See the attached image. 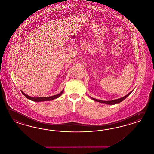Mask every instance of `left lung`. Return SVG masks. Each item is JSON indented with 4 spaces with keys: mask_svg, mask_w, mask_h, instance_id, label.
<instances>
[{
    "mask_svg": "<svg viewBox=\"0 0 154 154\" xmlns=\"http://www.w3.org/2000/svg\"><path fill=\"white\" fill-rule=\"evenodd\" d=\"M132 92V91H131V92H130L128 94H127L126 95L124 96L123 97H122L121 98L117 99H115V100H109V101H104V100H99V99H97L93 98L92 97H91V99H92L93 100H94L96 102H98L102 103H104V104H110V105H113V104H117L121 102L122 101H123V100H125V99L127 97L131 94V93Z\"/></svg>",
    "mask_w": 154,
    "mask_h": 154,
    "instance_id": "obj_1",
    "label": "left lung"
}]
</instances>
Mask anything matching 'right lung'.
Listing matches in <instances>:
<instances>
[{
  "instance_id": "1",
  "label": "right lung",
  "mask_w": 154,
  "mask_h": 154,
  "mask_svg": "<svg viewBox=\"0 0 154 154\" xmlns=\"http://www.w3.org/2000/svg\"><path fill=\"white\" fill-rule=\"evenodd\" d=\"M63 91H61L59 94H58L55 95H53V96H51V97H30V96H28L27 94H26L24 93H23L22 91V93H23V94L27 98L32 100V101H34V102H43V101H49V100H54L55 99L57 98L60 97L61 96V95L63 94Z\"/></svg>"
}]
</instances>
